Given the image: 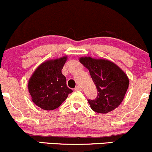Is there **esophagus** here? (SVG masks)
<instances>
[{
	"label": "esophagus",
	"mask_w": 152,
	"mask_h": 152,
	"mask_svg": "<svg viewBox=\"0 0 152 152\" xmlns=\"http://www.w3.org/2000/svg\"><path fill=\"white\" fill-rule=\"evenodd\" d=\"M75 91H81L82 88H81V87L80 86H77L75 87Z\"/></svg>",
	"instance_id": "34e87169"
}]
</instances>
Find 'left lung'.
Listing matches in <instances>:
<instances>
[{
    "instance_id": "left-lung-1",
    "label": "left lung",
    "mask_w": 152,
    "mask_h": 152,
    "mask_svg": "<svg viewBox=\"0 0 152 152\" xmlns=\"http://www.w3.org/2000/svg\"><path fill=\"white\" fill-rule=\"evenodd\" d=\"M80 62L89 70L98 91L97 97L88 99L92 110L107 114L119 107L129 86L127 75L115 63L107 59L81 57Z\"/></svg>"
}]
</instances>
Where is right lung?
I'll return each mask as SVG.
<instances>
[{"label": "right lung", "instance_id": "1", "mask_svg": "<svg viewBox=\"0 0 152 152\" xmlns=\"http://www.w3.org/2000/svg\"><path fill=\"white\" fill-rule=\"evenodd\" d=\"M67 56L42 63L29 80L28 90L32 101L44 110L58 108L72 92L66 86L61 70Z\"/></svg>", "mask_w": 152, "mask_h": 152}]
</instances>
